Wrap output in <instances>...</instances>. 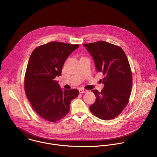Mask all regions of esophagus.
Returning <instances> with one entry per match:
<instances>
[{"label": "esophagus", "instance_id": "obj_1", "mask_svg": "<svg viewBox=\"0 0 157 157\" xmlns=\"http://www.w3.org/2000/svg\"><path fill=\"white\" fill-rule=\"evenodd\" d=\"M79 92L80 94H85V93H87L88 90H86V89H80L79 90Z\"/></svg>", "mask_w": 157, "mask_h": 157}]
</instances>
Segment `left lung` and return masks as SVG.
I'll list each match as a JSON object with an SVG mask.
<instances>
[{
    "mask_svg": "<svg viewBox=\"0 0 157 157\" xmlns=\"http://www.w3.org/2000/svg\"><path fill=\"white\" fill-rule=\"evenodd\" d=\"M83 45L93 57L96 71L104 76V89L92 90L96 101L90 110L101 120L113 119L124 110L131 94L132 74L126 55L120 47L105 41Z\"/></svg>",
    "mask_w": 157,
    "mask_h": 157,
    "instance_id": "1",
    "label": "left lung"
}]
</instances>
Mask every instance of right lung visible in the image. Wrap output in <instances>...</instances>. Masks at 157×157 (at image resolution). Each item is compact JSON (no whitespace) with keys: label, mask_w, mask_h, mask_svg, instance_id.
<instances>
[{"label":"right lung","mask_w":157,"mask_h":157,"mask_svg":"<svg viewBox=\"0 0 157 157\" xmlns=\"http://www.w3.org/2000/svg\"><path fill=\"white\" fill-rule=\"evenodd\" d=\"M79 44L50 42L32 52L24 78V89L33 109L40 117L56 122L67 115L77 89L63 90L55 79L61 75L63 63Z\"/></svg>","instance_id":"add662e5"}]
</instances>
